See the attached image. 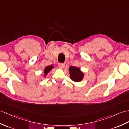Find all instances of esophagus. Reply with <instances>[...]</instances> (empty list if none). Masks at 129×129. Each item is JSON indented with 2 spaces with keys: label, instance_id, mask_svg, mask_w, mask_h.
I'll list each match as a JSON object with an SVG mask.
<instances>
[{
  "label": "esophagus",
  "instance_id": "obj_1",
  "mask_svg": "<svg viewBox=\"0 0 129 129\" xmlns=\"http://www.w3.org/2000/svg\"><path fill=\"white\" fill-rule=\"evenodd\" d=\"M64 66H65V64L62 63H59L58 64V67L60 69H63L64 68Z\"/></svg>",
  "mask_w": 129,
  "mask_h": 129
}]
</instances>
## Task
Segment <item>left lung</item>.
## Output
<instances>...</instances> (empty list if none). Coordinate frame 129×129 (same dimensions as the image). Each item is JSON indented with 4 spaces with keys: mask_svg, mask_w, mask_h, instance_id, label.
Segmentation results:
<instances>
[{
    "mask_svg": "<svg viewBox=\"0 0 129 129\" xmlns=\"http://www.w3.org/2000/svg\"><path fill=\"white\" fill-rule=\"evenodd\" d=\"M68 70L69 72L70 79L74 82H81L83 80L85 74L81 70L80 68L71 66L69 68Z\"/></svg>",
    "mask_w": 129,
    "mask_h": 129,
    "instance_id": "1",
    "label": "left lung"
}]
</instances>
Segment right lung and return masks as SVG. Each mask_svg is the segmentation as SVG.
Returning <instances> with one entry per match:
<instances>
[{
	"instance_id": "add662e5",
	"label": "right lung",
	"mask_w": 129,
	"mask_h": 129,
	"mask_svg": "<svg viewBox=\"0 0 129 129\" xmlns=\"http://www.w3.org/2000/svg\"><path fill=\"white\" fill-rule=\"evenodd\" d=\"M54 68V66L53 65H51L49 66H47L46 67H45V68L44 69V70H43V76L44 77H46L50 71H51Z\"/></svg>"
}]
</instances>
